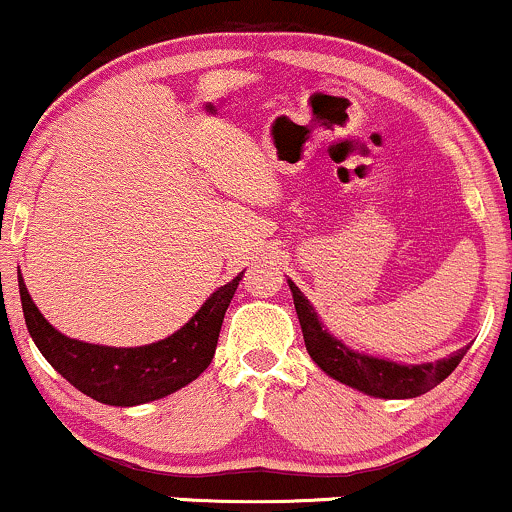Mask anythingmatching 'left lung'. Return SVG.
Listing matches in <instances>:
<instances>
[{
    "label": "left lung",
    "instance_id": "left-lung-1",
    "mask_svg": "<svg viewBox=\"0 0 512 512\" xmlns=\"http://www.w3.org/2000/svg\"><path fill=\"white\" fill-rule=\"evenodd\" d=\"M286 284H289L291 296H294L296 316H299L306 350L320 367V372L333 376L340 384L367 393V396L415 398L420 393H428L437 384H442L466 355V350H459L445 359L423 364H401L393 362V359L364 355V352L352 350L330 333L328 325H323L316 308L303 296L299 286L291 279H286Z\"/></svg>",
    "mask_w": 512,
    "mask_h": 512
}]
</instances>
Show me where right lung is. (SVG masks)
<instances>
[{
    "label": "right lung",
    "mask_w": 512,
    "mask_h": 512,
    "mask_svg": "<svg viewBox=\"0 0 512 512\" xmlns=\"http://www.w3.org/2000/svg\"><path fill=\"white\" fill-rule=\"evenodd\" d=\"M240 279L243 272L233 282L213 291L177 333L140 347L92 345L67 338L38 311L21 272L19 294L28 333L50 367L94 401L128 408L170 396L182 386L192 384L209 367L216 355L223 316Z\"/></svg>",
    "instance_id": "right-lung-1"
}]
</instances>
